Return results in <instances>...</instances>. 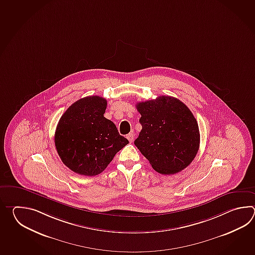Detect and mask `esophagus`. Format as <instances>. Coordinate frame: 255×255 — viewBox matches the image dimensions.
I'll list each match as a JSON object with an SVG mask.
<instances>
[{
    "label": "esophagus",
    "mask_w": 255,
    "mask_h": 255,
    "mask_svg": "<svg viewBox=\"0 0 255 255\" xmlns=\"http://www.w3.org/2000/svg\"><path fill=\"white\" fill-rule=\"evenodd\" d=\"M134 137H135V135H134L133 133H129L128 135H127V138L128 139V141H129L130 143H132V142L134 141Z\"/></svg>",
    "instance_id": "esophagus-1"
}]
</instances>
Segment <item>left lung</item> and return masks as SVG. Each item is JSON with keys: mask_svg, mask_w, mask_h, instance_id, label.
I'll return each instance as SVG.
<instances>
[{"mask_svg": "<svg viewBox=\"0 0 255 255\" xmlns=\"http://www.w3.org/2000/svg\"><path fill=\"white\" fill-rule=\"evenodd\" d=\"M135 106L142 129L134 143L152 168L164 175L187 168L200 147L199 126L189 108L168 96Z\"/></svg>", "mask_w": 255, "mask_h": 255, "instance_id": "left-lung-1", "label": "left lung"}]
</instances>
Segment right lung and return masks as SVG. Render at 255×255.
<instances>
[{
    "label": "right lung",
    "instance_id": "right-lung-1",
    "mask_svg": "<svg viewBox=\"0 0 255 255\" xmlns=\"http://www.w3.org/2000/svg\"><path fill=\"white\" fill-rule=\"evenodd\" d=\"M107 100L87 97L72 104L61 117L54 144L61 160L84 176L103 172L115 155L128 144L111 120L104 117Z\"/></svg>",
    "mask_w": 255,
    "mask_h": 255
}]
</instances>
